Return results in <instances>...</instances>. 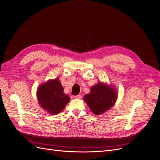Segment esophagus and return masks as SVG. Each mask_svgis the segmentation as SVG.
Returning a JSON list of instances; mask_svg holds the SVG:
<instances>
[{"label":"esophagus","mask_w":160,"mask_h":160,"mask_svg":"<svg viewBox=\"0 0 160 160\" xmlns=\"http://www.w3.org/2000/svg\"><path fill=\"white\" fill-rule=\"evenodd\" d=\"M74 98L75 99H81V95H75Z\"/></svg>","instance_id":"34e87169"}]
</instances>
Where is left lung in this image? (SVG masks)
Segmentation results:
<instances>
[{
  "label": "left lung",
  "mask_w": 160,
  "mask_h": 160,
  "mask_svg": "<svg viewBox=\"0 0 160 160\" xmlns=\"http://www.w3.org/2000/svg\"><path fill=\"white\" fill-rule=\"evenodd\" d=\"M118 98V93L112 86L99 82L91 87L90 93L84 96V101L96 115H100L112 108Z\"/></svg>",
  "instance_id": "obj_1"
}]
</instances>
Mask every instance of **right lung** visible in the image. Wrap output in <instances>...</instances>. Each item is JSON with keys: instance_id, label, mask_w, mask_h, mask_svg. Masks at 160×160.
I'll return each instance as SVG.
<instances>
[{"instance_id": "1", "label": "right lung", "mask_w": 160, "mask_h": 160, "mask_svg": "<svg viewBox=\"0 0 160 160\" xmlns=\"http://www.w3.org/2000/svg\"><path fill=\"white\" fill-rule=\"evenodd\" d=\"M37 96L41 107L52 115L61 113L70 101L69 96L64 93L63 88L58 78L39 85Z\"/></svg>"}]
</instances>
